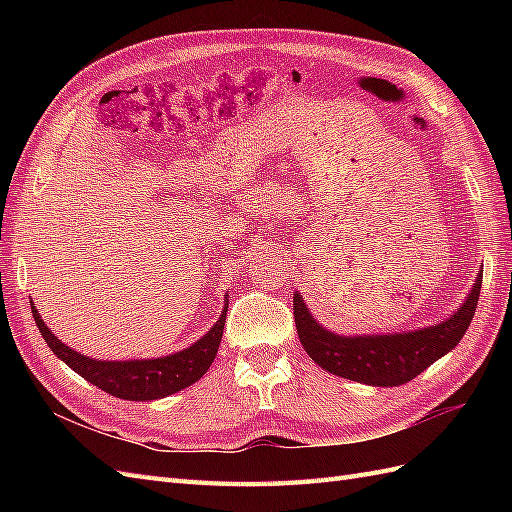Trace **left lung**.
Masks as SVG:
<instances>
[{"mask_svg":"<svg viewBox=\"0 0 512 512\" xmlns=\"http://www.w3.org/2000/svg\"><path fill=\"white\" fill-rule=\"evenodd\" d=\"M480 284H483V273L476 277L466 303L451 318L436 327L410 333L363 337L335 335L322 329L312 318L299 292L292 299L294 322H297L299 339L309 359L316 361L322 369L363 384L399 386L416 378L433 361H438L461 342L476 312Z\"/></svg>","mask_w":512,"mask_h":512,"instance_id":"8db88e82","label":"left lung"}]
</instances>
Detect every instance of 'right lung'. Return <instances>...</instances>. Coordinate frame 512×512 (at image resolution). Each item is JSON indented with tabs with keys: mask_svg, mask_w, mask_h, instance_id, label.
Returning <instances> with one entry per match:
<instances>
[{
	"mask_svg": "<svg viewBox=\"0 0 512 512\" xmlns=\"http://www.w3.org/2000/svg\"><path fill=\"white\" fill-rule=\"evenodd\" d=\"M226 312L228 294L222 316L213 324V329L205 337H200L196 344L177 354L149 361H96L74 352L66 344H61L49 331V327L42 322L36 305H32V314L38 324V331L46 339V346H49L61 361L70 369H74L76 374H81L87 382L96 384L104 393L130 401H149L173 395L203 378L207 374V369L211 367L215 354H218Z\"/></svg>",
	"mask_w": 512,
	"mask_h": 512,
	"instance_id": "right-lung-1",
	"label": "right lung"
}]
</instances>
